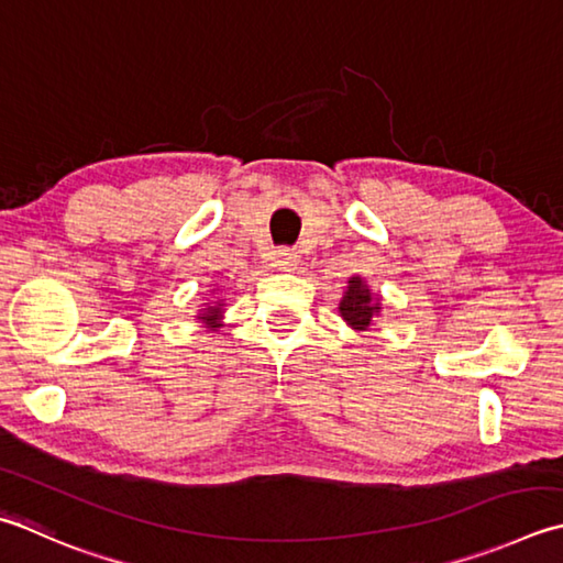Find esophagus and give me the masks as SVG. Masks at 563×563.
<instances>
[{
	"mask_svg": "<svg viewBox=\"0 0 563 563\" xmlns=\"http://www.w3.org/2000/svg\"><path fill=\"white\" fill-rule=\"evenodd\" d=\"M271 261H273V268H278V271H295L297 263H300V256H297V253L290 251V249H280V251L273 253Z\"/></svg>",
	"mask_w": 563,
	"mask_h": 563,
	"instance_id": "obj_1",
	"label": "esophagus"
}]
</instances>
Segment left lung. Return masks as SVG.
I'll use <instances>...</instances> for the list:
<instances>
[{"label":"left lung","mask_w":563,"mask_h":563,"mask_svg":"<svg viewBox=\"0 0 563 563\" xmlns=\"http://www.w3.org/2000/svg\"><path fill=\"white\" fill-rule=\"evenodd\" d=\"M336 310L346 327L354 329V332H368L376 317L383 312V300L380 295L371 290L366 278L354 275V278L346 280V290L341 295Z\"/></svg>","instance_id":"left-lung-1"}]
</instances>
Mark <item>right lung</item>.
Returning a JSON list of instances; mask_svg holds the SVG:
<instances>
[{
	"label": "right lung",
	"instance_id": "add662e5",
	"mask_svg": "<svg viewBox=\"0 0 563 563\" xmlns=\"http://www.w3.org/2000/svg\"><path fill=\"white\" fill-rule=\"evenodd\" d=\"M212 292H217V288ZM195 317L200 319V322L207 329H212V332H217L219 327H224V300H222V297H214V300L202 302L200 310H197Z\"/></svg>",
	"mask_w": 563,
	"mask_h": 563
}]
</instances>
